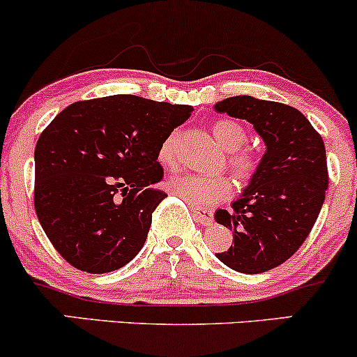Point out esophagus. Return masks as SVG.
<instances>
[{
	"label": "esophagus",
	"instance_id": "1",
	"mask_svg": "<svg viewBox=\"0 0 357 357\" xmlns=\"http://www.w3.org/2000/svg\"><path fill=\"white\" fill-rule=\"evenodd\" d=\"M192 213L198 218L199 223L211 225L213 223V211L211 210H202V208H192Z\"/></svg>",
	"mask_w": 357,
	"mask_h": 357
}]
</instances>
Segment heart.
<instances>
[{
	"label": "heart",
	"instance_id": "b5f03b06",
	"mask_svg": "<svg viewBox=\"0 0 357 357\" xmlns=\"http://www.w3.org/2000/svg\"><path fill=\"white\" fill-rule=\"evenodd\" d=\"M213 136L221 149L227 151L225 167L240 184H248L257 176L261 161L255 151L241 149L247 144V130L238 122L218 121L213 126ZM158 159L169 169L178 165L176 132H171L159 146ZM167 190L192 208H208L231 195V181L225 174H178L167 181Z\"/></svg>",
	"mask_w": 357,
	"mask_h": 357
}]
</instances>
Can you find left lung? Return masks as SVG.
Returning a JSON list of instances; mask_svg holds the SVG:
<instances>
[{"label":"left lung","mask_w":357,"mask_h":357,"mask_svg":"<svg viewBox=\"0 0 357 357\" xmlns=\"http://www.w3.org/2000/svg\"><path fill=\"white\" fill-rule=\"evenodd\" d=\"M215 110L248 121L267 146L260 169L231 210L215 213L235 233V243L216 257L236 272H267L302 247L321 213L329 184L326 146L304 114L280 102L238 96Z\"/></svg>","instance_id":"left-lung-1"}]
</instances>
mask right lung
Segmentation results:
<instances>
[{
	"label": "right lung",
	"instance_id": "add662e5",
	"mask_svg": "<svg viewBox=\"0 0 357 357\" xmlns=\"http://www.w3.org/2000/svg\"><path fill=\"white\" fill-rule=\"evenodd\" d=\"M191 105L137 96L73 102L35 147L33 203L43 231L72 267H124L147 238L166 198L159 146L191 116Z\"/></svg>",
	"mask_w": 357,
	"mask_h": 357
}]
</instances>
